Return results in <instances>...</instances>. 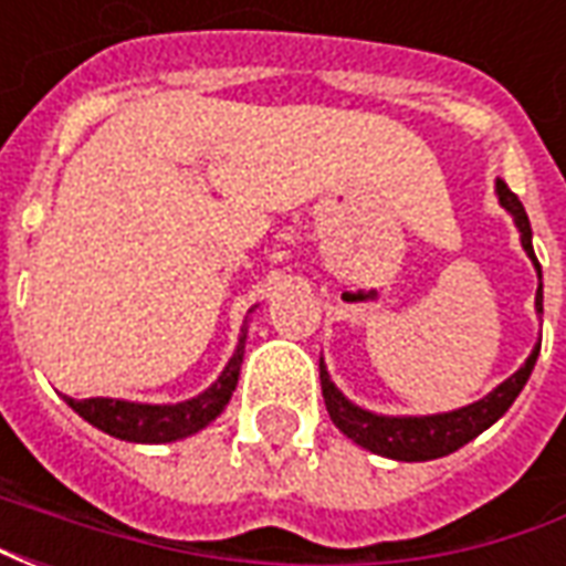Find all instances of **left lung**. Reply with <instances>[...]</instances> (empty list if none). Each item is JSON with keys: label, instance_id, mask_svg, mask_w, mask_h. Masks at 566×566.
Returning <instances> with one entry per match:
<instances>
[{"label": "left lung", "instance_id": "1", "mask_svg": "<svg viewBox=\"0 0 566 566\" xmlns=\"http://www.w3.org/2000/svg\"><path fill=\"white\" fill-rule=\"evenodd\" d=\"M497 199L503 209L510 211L512 221L522 233V248L527 258L534 260L536 275H539V287H536V312H543V272H539V260L534 254V242H531V221L524 211L522 199L512 193L510 187L497 181ZM536 357H539V343L534 345L531 357L524 360L518 373H512L510 379L497 385L494 391L475 400V403L454 409V412H439V416H376L355 406L345 397L327 376V369L321 364V391H324V403L331 412L333 424L343 430L345 437L355 439L357 446L376 451L381 458H394V461H433L442 454H451L470 439H475L482 430L494 424L522 394V388L534 373Z\"/></svg>", "mask_w": 566, "mask_h": 566}]
</instances>
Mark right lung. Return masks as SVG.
Wrapping results in <instances>:
<instances>
[{"label":"right lung","mask_w":566,"mask_h":566,"mask_svg":"<svg viewBox=\"0 0 566 566\" xmlns=\"http://www.w3.org/2000/svg\"><path fill=\"white\" fill-rule=\"evenodd\" d=\"M242 355H245V331L239 336L235 355L230 357V364L223 367L218 381L211 385L209 391H202L193 400H185V403L150 406L129 403V400H112V397H91V400H72V397H66V403L84 421L99 427L108 437L127 439V442H175V439L197 433V430H202L209 421L221 416L223 406L230 403V397L235 391Z\"/></svg>","instance_id":"1"}]
</instances>
